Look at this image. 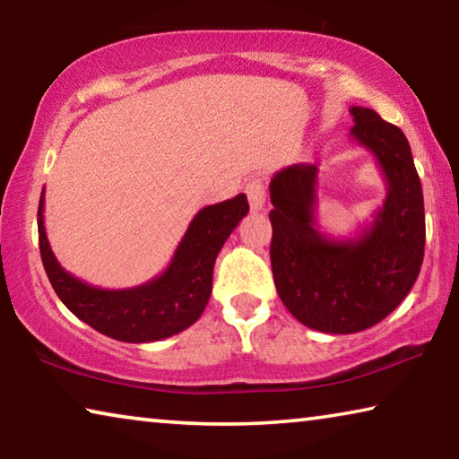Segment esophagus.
<instances>
[{
    "instance_id": "1",
    "label": "esophagus",
    "mask_w": 459,
    "mask_h": 459,
    "mask_svg": "<svg viewBox=\"0 0 459 459\" xmlns=\"http://www.w3.org/2000/svg\"><path fill=\"white\" fill-rule=\"evenodd\" d=\"M245 192H247V198H248V204H251V211L259 212V211H265V186L259 180V178H253V180H248L245 186Z\"/></svg>"
}]
</instances>
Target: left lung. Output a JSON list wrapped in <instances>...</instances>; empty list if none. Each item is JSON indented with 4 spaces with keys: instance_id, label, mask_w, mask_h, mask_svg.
Wrapping results in <instances>:
<instances>
[{
    "instance_id": "1",
    "label": "left lung",
    "mask_w": 459,
    "mask_h": 459,
    "mask_svg": "<svg viewBox=\"0 0 459 459\" xmlns=\"http://www.w3.org/2000/svg\"><path fill=\"white\" fill-rule=\"evenodd\" d=\"M351 137L385 176L383 206L354 238L317 224V166L293 164L271 178V269L279 298L304 325L354 333L393 312L413 287L425 251L421 180L397 126L367 107H351Z\"/></svg>"
}]
</instances>
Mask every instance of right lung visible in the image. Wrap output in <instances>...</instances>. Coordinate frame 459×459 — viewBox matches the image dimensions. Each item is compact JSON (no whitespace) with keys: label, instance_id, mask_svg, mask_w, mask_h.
<instances>
[{"label":"right lung","instance_id":"right-lung-1","mask_svg":"<svg viewBox=\"0 0 459 459\" xmlns=\"http://www.w3.org/2000/svg\"><path fill=\"white\" fill-rule=\"evenodd\" d=\"M248 212L245 194L204 206L194 216L169 265L152 281L127 290H103L65 271L44 229V192L38 206L40 255L54 291L91 328L119 342H155L198 320L212 293V269L224 240Z\"/></svg>","mask_w":459,"mask_h":459}]
</instances>
